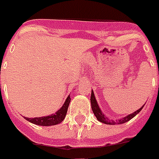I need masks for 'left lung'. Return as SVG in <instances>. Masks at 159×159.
<instances>
[{
    "mask_svg": "<svg viewBox=\"0 0 159 159\" xmlns=\"http://www.w3.org/2000/svg\"><path fill=\"white\" fill-rule=\"evenodd\" d=\"M91 104H92V109H93V112L94 113V115L96 116V117L98 118L99 122H101V123H106V124H121V123H124L126 122H128L129 120H131L133 117H134L136 116L138 113H139L140 111L142 110V108L143 107V106L145 105L144 104L143 106L141 108L139 109V110H137L136 112H134L132 114H129L127 117H123V119H120L118 121H110L108 120V118H107V117L102 112V111L100 110V107L98 105V102H97V100H96L95 97H94V93L93 92H92V94H91Z\"/></svg>",
    "mask_w": 159,
    "mask_h": 159,
    "instance_id": "8db88e82",
    "label": "left lung"
}]
</instances>
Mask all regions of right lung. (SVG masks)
Returning <instances> with one entry per match:
<instances>
[{"label":"right lung","instance_id":"obj_1","mask_svg":"<svg viewBox=\"0 0 159 159\" xmlns=\"http://www.w3.org/2000/svg\"><path fill=\"white\" fill-rule=\"evenodd\" d=\"M71 102V98L68 96V98H66L65 103L63 106L61 107L57 112H56L55 114H52L50 116H47V117H35V118H28V117H25L27 121L31 122V123L36 124V125L41 126H52L56 125L58 123H61L63 119L65 118L66 115V112L68 109L69 103Z\"/></svg>","mask_w":159,"mask_h":159}]
</instances>
